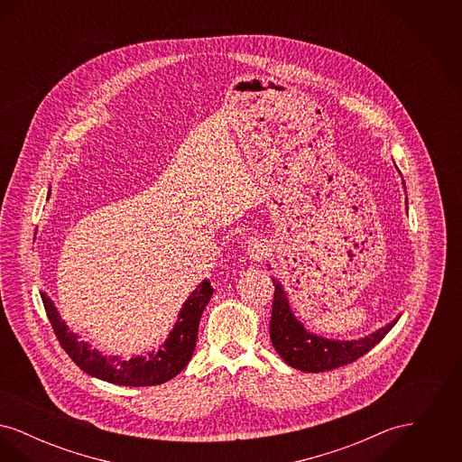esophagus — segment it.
<instances>
[{"label":"esophagus","instance_id":"34e87169","mask_svg":"<svg viewBox=\"0 0 462 462\" xmlns=\"http://www.w3.org/2000/svg\"><path fill=\"white\" fill-rule=\"evenodd\" d=\"M268 254H270V247H268L266 242L260 241V239H253V241L249 242V245H247V256H249L253 262L260 263V262H263Z\"/></svg>","mask_w":462,"mask_h":462}]
</instances>
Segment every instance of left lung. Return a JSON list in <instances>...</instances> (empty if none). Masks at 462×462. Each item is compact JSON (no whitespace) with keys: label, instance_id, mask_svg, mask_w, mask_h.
Returning a JSON list of instances; mask_svg holds the SVG:
<instances>
[{"label":"left lung","instance_id":"obj_1","mask_svg":"<svg viewBox=\"0 0 462 462\" xmlns=\"http://www.w3.org/2000/svg\"><path fill=\"white\" fill-rule=\"evenodd\" d=\"M275 284L272 319H270V339L275 352L287 365L303 373H324L352 364L362 355L373 350L374 346L393 329L400 315L384 328L360 339H329L310 330L292 313L289 298L282 284L272 277Z\"/></svg>","mask_w":462,"mask_h":462}]
</instances>
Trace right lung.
<instances>
[{"instance_id": "right-lung-1", "label": "right lung", "mask_w": 462, "mask_h": 462, "mask_svg": "<svg viewBox=\"0 0 462 462\" xmlns=\"http://www.w3.org/2000/svg\"><path fill=\"white\" fill-rule=\"evenodd\" d=\"M211 296L213 287L209 281H202L183 303L175 328L170 332L168 339L159 346V350L123 358L117 355H104L97 348H91L87 341H81L78 334L67 328L50 296L42 292L44 310L53 332L72 362L91 377L119 386H154L181 373L194 355L200 315Z\"/></svg>"}]
</instances>
